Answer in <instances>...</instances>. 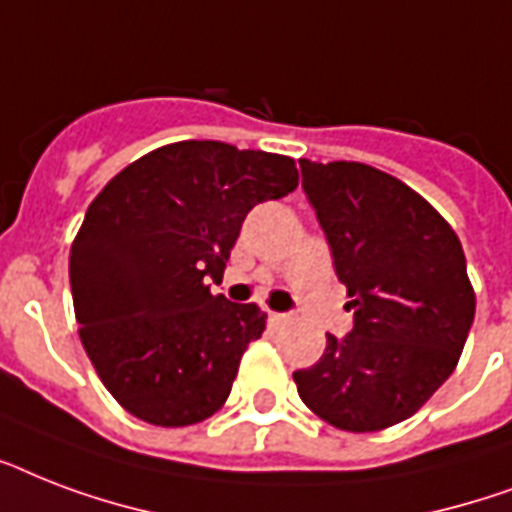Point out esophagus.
I'll return each instance as SVG.
<instances>
[{
	"label": "esophagus",
	"mask_w": 512,
	"mask_h": 512,
	"mask_svg": "<svg viewBox=\"0 0 512 512\" xmlns=\"http://www.w3.org/2000/svg\"><path fill=\"white\" fill-rule=\"evenodd\" d=\"M287 319V313H279V311H268V321L271 324H281V321Z\"/></svg>",
	"instance_id": "obj_1"
}]
</instances>
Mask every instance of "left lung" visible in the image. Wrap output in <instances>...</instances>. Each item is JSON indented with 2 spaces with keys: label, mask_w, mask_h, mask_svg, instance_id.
I'll list each match as a JSON object with an SVG mask.
<instances>
[{
  "label": "left lung",
  "mask_w": 512,
  "mask_h": 512,
  "mask_svg": "<svg viewBox=\"0 0 512 512\" xmlns=\"http://www.w3.org/2000/svg\"><path fill=\"white\" fill-rule=\"evenodd\" d=\"M303 191L348 287L353 329L292 377L303 404L350 433L412 417L436 393L476 316L465 252L452 225L388 172L300 159Z\"/></svg>",
  "instance_id": "obj_1"
}]
</instances>
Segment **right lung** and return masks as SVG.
Segmentation results:
<instances>
[{
    "label": "right lung",
    "mask_w": 512,
    "mask_h": 512,
    "mask_svg": "<svg viewBox=\"0 0 512 512\" xmlns=\"http://www.w3.org/2000/svg\"><path fill=\"white\" fill-rule=\"evenodd\" d=\"M297 188L289 156L180 140L124 167L84 215L68 276L95 372L138 420L183 428L225 404L265 313L212 295L255 204Z\"/></svg>",
    "instance_id": "1"
}]
</instances>
